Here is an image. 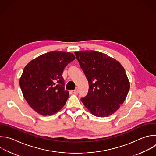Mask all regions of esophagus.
Returning a JSON list of instances; mask_svg holds the SVG:
<instances>
[{"mask_svg": "<svg viewBox=\"0 0 156 156\" xmlns=\"http://www.w3.org/2000/svg\"><path fill=\"white\" fill-rule=\"evenodd\" d=\"M72 92L73 93V94H78V89H75V90H72Z\"/></svg>", "mask_w": 156, "mask_h": 156, "instance_id": "esophagus-1", "label": "esophagus"}]
</instances>
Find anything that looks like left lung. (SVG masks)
I'll list each match as a JSON object with an SVG mask.
<instances>
[{"label": "left lung", "mask_w": 156, "mask_h": 156, "mask_svg": "<svg viewBox=\"0 0 156 156\" xmlns=\"http://www.w3.org/2000/svg\"><path fill=\"white\" fill-rule=\"evenodd\" d=\"M89 82L87 95L81 98L93 115L104 118L115 113L125 101L130 82L125 69L115 59L101 52H75Z\"/></svg>", "instance_id": "obj_1"}]
</instances>
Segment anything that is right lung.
<instances>
[{
	"instance_id": "obj_1",
	"label": "right lung",
	"mask_w": 156,
	"mask_h": 156,
	"mask_svg": "<svg viewBox=\"0 0 156 156\" xmlns=\"http://www.w3.org/2000/svg\"><path fill=\"white\" fill-rule=\"evenodd\" d=\"M69 52L51 51L30 61L20 79L23 96L29 106L42 116L56 113L66 104L69 92L64 90L62 72L75 60Z\"/></svg>"
}]
</instances>
